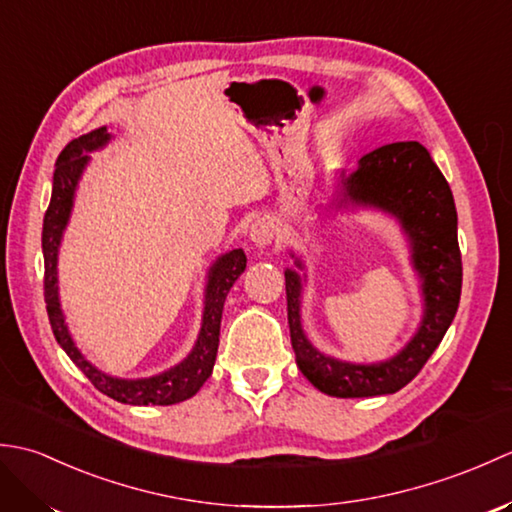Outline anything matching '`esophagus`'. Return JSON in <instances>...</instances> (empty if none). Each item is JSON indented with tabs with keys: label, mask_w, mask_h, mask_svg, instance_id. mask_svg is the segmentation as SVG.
<instances>
[{
	"label": "esophagus",
	"mask_w": 512,
	"mask_h": 512,
	"mask_svg": "<svg viewBox=\"0 0 512 512\" xmlns=\"http://www.w3.org/2000/svg\"><path fill=\"white\" fill-rule=\"evenodd\" d=\"M248 235H250V242H253L255 246L266 248L273 244V239L277 237V226L273 220H268V217H259V220L250 226Z\"/></svg>",
	"instance_id": "esophagus-1"
}]
</instances>
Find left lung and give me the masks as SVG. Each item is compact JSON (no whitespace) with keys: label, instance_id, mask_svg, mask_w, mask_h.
<instances>
[{"label":"left lung","instance_id":"obj_1","mask_svg":"<svg viewBox=\"0 0 512 512\" xmlns=\"http://www.w3.org/2000/svg\"><path fill=\"white\" fill-rule=\"evenodd\" d=\"M323 206V204H321ZM319 206V209H321ZM372 209L394 217L420 279L422 319L416 334L387 361L350 363L323 354L301 325V292L306 284L303 259L290 250L299 270L286 268V299L292 350L297 367L319 391L336 398H372L396 394L416 378L436 352L458 312L462 257L453 193L431 154L416 140L369 151L352 173H336L323 211Z\"/></svg>","mask_w":512,"mask_h":512}]
</instances>
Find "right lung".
Masks as SVG:
<instances>
[{"instance_id":"right-lung-1","label":"right lung","mask_w":512,"mask_h":512,"mask_svg":"<svg viewBox=\"0 0 512 512\" xmlns=\"http://www.w3.org/2000/svg\"><path fill=\"white\" fill-rule=\"evenodd\" d=\"M112 140V134L107 127L92 129L90 134L74 138L72 143L57 158L52 176V198L50 206L43 217V233H41V248H43V264H46V277H43V295H46V310L52 325L54 339L63 347V352L72 358V363L92 380V385L125 405H176V402L187 400L200 391L211 376L217 345H220V323L222 310L228 290L233 288L237 277L244 273L246 255L242 248H233L228 253L220 255L209 268L204 288V310H202V325L198 339L191 347L187 358H182L178 365H173L165 372L147 378H118L105 374L103 369L92 365L88 358L81 354L76 347L72 334L65 323V314L59 301V248L65 228H68L74 195L85 167L90 165L92 151L103 149Z\"/></svg>"}]
</instances>
